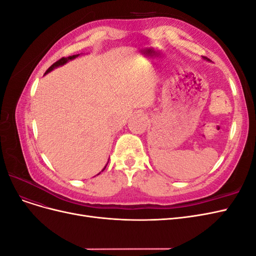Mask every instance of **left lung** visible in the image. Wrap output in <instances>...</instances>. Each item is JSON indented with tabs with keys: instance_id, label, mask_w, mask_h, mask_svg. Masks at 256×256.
<instances>
[{
	"instance_id": "left-lung-1",
	"label": "left lung",
	"mask_w": 256,
	"mask_h": 256,
	"mask_svg": "<svg viewBox=\"0 0 256 256\" xmlns=\"http://www.w3.org/2000/svg\"><path fill=\"white\" fill-rule=\"evenodd\" d=\"M204 58V60H208V58Z\"/></svg>"
}]
</instances>
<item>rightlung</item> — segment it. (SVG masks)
Wrapping results in <instances>:
<instances>
[{
    "label": "right lung",
    "instance_id": "right-lung-1",
    "mask_svg": "<svg viewBox=\"0 0 256 256\" xmlns=\"http://www.w3.org/2000/svg\"><path fill=\"white\" fill-rule=\"evenodd\" d=\"M79 56H80V54H74V56H68V58H63L58 60V62H56V63H54V64H53V65L48 69L47 72H44V76L47 74H49L50 72H52L53 69H56V68H58V67H60V66H63V65H65L66 63H68L69 60H74V58H78ZM106 166L102 168V171H104V170L106 168ZM99 174H100V173H99ZM97 175H98V174H97Z\"/></svg>",
    "mask_w": 256,
    "mask_h": 256
}]
</instances>
